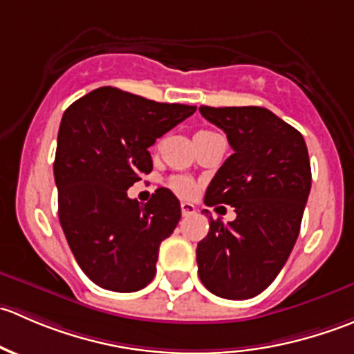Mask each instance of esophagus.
<instances>
[{"mask_svg": "<svg viewBox=\"0 0 354 354\" xmlns=\"http://www.w3.org/2000/svg\"><path fill=\"white\" fill-rule=\"evenodd\" d=\"M195 212H197V207H195L194 203H190V202H181V214H183L185 217L194 216Z\"/></svg>", "mask_w": 354, "mask_h": 354, "instance_id": "obj_1", "label": "esophagus"}]
</instances>
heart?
<instances>
[{
  "label": "heart",
  "instance_id": "obj_1",
  "mask_svg": "<svg viewBox=\"0 0 354 354\" xmlns=\"http://www.w3.org/2000/svg\"><path fill=\"white\" fill-rule=\"evenodd\" d=\"M169 185L180 195H190L194 192V181L187 176H173L169 180Z\"/></svg>",
  "mask_w": 354,
  "mask_h": 354
}]
</instances>
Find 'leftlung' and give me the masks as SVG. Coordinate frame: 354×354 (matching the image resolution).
<instances>
[{"mask_svg": "<svg viewBox=\"0 0 354 354\" xmlns=\"http://www.w3.org/2000/svg\"><path fill=\"white\" fill-rule=\"evenodd\" d=\"M198 111L224 130L234 151L203 202L226 203L236 212L227 224L210 217L209 233L197 246L200 281L221 298H253L276 279L299 234L312 187L308 149L296 128L266 108Z\"/></svg>", "mask_w": 354, "mask_h": 354, "instance_id": "8db88e82", "label": "left lung"}]
</instances>
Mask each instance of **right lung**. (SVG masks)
Instances as JSON below:
<instances>
[{
	"mask_svg": "<svg viewBox=\"0 0 354 354\" xmlns=\"http://www.w3.org/2000/svg\"><path fill=\"white\" fill-rule=\"evenodd\" d=\"M195 109L101 87L63 113L55 157L58 216L75 260L97 286L133 292L154 279L160 241L181 217L180 200L157 188L142 205L127 190L152 171L156 138Z\"/></svg>",
	"mask_w": 354,
	"mask_h": 354,
	"instance_id": "1",
	"label": "right lung"
}]
</instances>
